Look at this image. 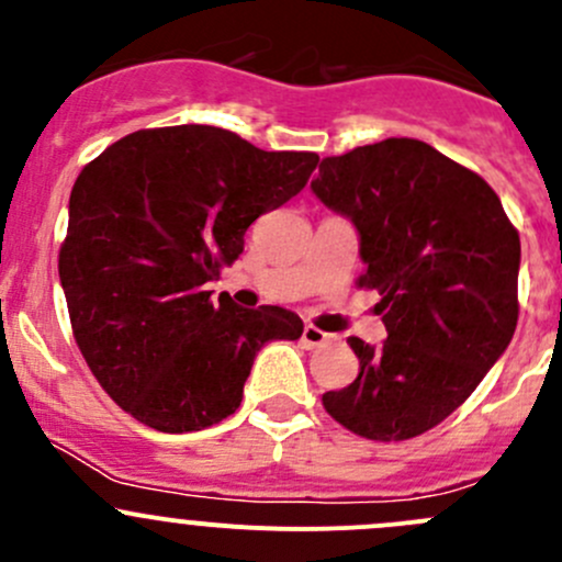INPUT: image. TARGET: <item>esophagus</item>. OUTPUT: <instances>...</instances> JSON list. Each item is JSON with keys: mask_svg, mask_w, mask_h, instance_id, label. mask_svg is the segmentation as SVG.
I'll use <instances>...</instances> for the list:
<instances>
[{"mask_svg": "<svg viewBox=\"0 0 562 562\" xmlns=\"http://www.w3.org/2000/svg\"><path fill=\"white\" fill-rule=\"evenodd\" d=\"M328 339H331V337H328L326 331H321V328L304 326V331H302L304 348H323V345H326Z\"/></svg>", "mask_w": 562, "mask_h": 562, "instance_id": "esophagus-1", "label": "esophagus"}]
</instances>
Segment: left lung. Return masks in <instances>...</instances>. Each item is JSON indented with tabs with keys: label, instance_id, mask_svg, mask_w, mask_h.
Segmentation results:
<instances>
[{
	"label": "left lung",
	"instance_id": "8db88e82",
	"mask_svg": "<svg viewBox=\"0 0 562 562\" xmlns=\"http://www.w3.org/2000/svg\"><path fill=\"white\" fill-rule=\"evenodd\" d=\"M313 192L359 234L361 288L381 293L389 337H350L359 378L323 394L334 422L407 440L457 411L517 328L519 234L479 173L416 138L326 157Z\"/></svg>",
	"mask_w": 562,
	"mask_h": 562
}]
</instances>
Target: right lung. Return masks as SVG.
I'll return each mask as SVG.
<instances>
[{
  "instance_id": "obj_1",
  "label": "right lung",
  "mask_w": 562,
  "mask_h": 562,
  "mask_svg": "<svg viewBox=\"0 0 562 562\" xmlns=\"http://www.w3.org/2000/svg\"><path fill=\"white\" fill-rule=\"evenodd\" d=\"M313 151H263L223 127L138 130L70 192L59 280L72 334L122 411L157 432H198L239 407L258 350L299 339L302 317L245 310L217 280L260 214L291 201Z\"/></svg>"
}]
</instances>
